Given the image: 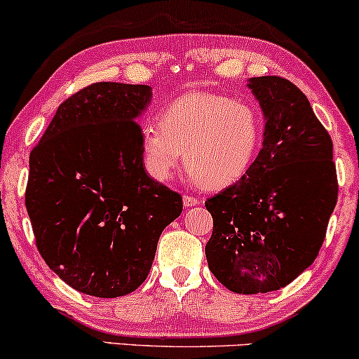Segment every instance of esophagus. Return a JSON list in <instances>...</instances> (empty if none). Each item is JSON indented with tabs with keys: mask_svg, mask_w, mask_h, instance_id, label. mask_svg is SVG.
I'll return each instance as SVG.
<instances>
[{
	"mask_svg": "<svg viewBox=\"0 0 359 359\" xmlns=\"http://www.w3.org/2000/svg\"><path fill=\"white\" fill-rule=\"evenodd\" d=\"M183 203H184V207H195V205H198L200 203V200L198 198H195V196H191V195H184L183 196Z\"/></svg>",
	"mask_w": 359,
	"mask_h": 359,
	"instance_id": "1",
	"label": "esophagus"
}]
</instances>
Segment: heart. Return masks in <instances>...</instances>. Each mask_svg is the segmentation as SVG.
<instances>
[{"label":"heart","instance_id":"heart-1","mask_svg":"<svg viewBox=\"0 0 359 359\" xmlns=\"http://www.w3.org/2000/svg\"><path fill=\"white\" fill-rule=\"evenodd\" d=\"M263 142V120L255 104L215 93H190L169 103L158 126L144 127L140 154L152 180L168 181L183 159L188 178L207 188L239 181Z\"/></svg>","mask_w":359,"mask_h":359}]
</instances>
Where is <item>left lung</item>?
<instances>
[{"label":"left lung","mask_w":359,"mask_h":359,"mask_svg":"<svg viewBox=\"0 0 359 359\" xmlns=\"http://www.w3.org/2000/svg\"><path fill=\"white\" fill-rule=\"evenodd\" d=\"M261 104L263 147L239 181L205 201L213 217L208 268L231 292L292 283L319 255L337 201L332 140L288 79H249Z\"/></svg>","instance_id":"1"}]
</instances>
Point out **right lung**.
<instances>
[{"label": "right lung", "mask_w": 359, "mask_h": 359, "mask_svg": "<svg viewBox=\"0 0 359 359\" xmlns=\"http://www.w3.org/2000/svg\"><path fill=\"white\" fill-rule=\"evenodd\" d=\"M146 84L95 83L59 104L30 152L25 205L40 256L69 287L100 299L144 283L183 200L147 176L135 122Z\"/></svg>", "instance_id": "right-lung-1"}]
</instances>
